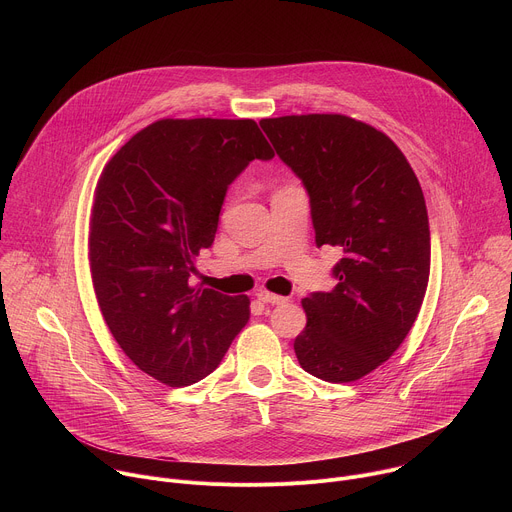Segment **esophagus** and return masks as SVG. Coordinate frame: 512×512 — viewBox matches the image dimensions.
Returning a JSON list of instances; mask_svg holds the SVG:
<instances>
[{"mask_svg": "<svg viewBox=\"0 0 512 512\" xmlns=\"http://www.w3.org/2000/svg\"><path fill=\"white\" fill-rule=\"evenodd\" d=\"M255 296H257V300H259V302H263V304H271V306H275V304H285V302H287V298L277 296V294H271V291H267V289H259Z\"/></svg>", "mask_w": 512, "mask_h": 512, "instance_id": "esophagus-1", "label": "esophagus"}]
</instances>
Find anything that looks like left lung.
Returning a JSON list of instances; mask_svg holds the SVG:
<instances>
[{
	"label": "left lung",
	"mask_w": 512,
	"mask_h": 512,
	"mask_svg": "<svg viewBox=\"0 0 512 512\" xmlns=\"http://www.w3.org/2000/svg\"><path fill=\"white\" fill-rule=\"evenodd\" d=\"M277 156L302 178L316 245L344 251L336 287L302 300V369L328 383L373 373L401 346L429 281V221L419 180L395 141L338 113L261 119Z\"/></svg>",
	"instance_id": "left-lung-1"
}]
</instances>
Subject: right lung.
Wrapping results in <instances>:
<instances>
[{
	"mask_svg": "<svg viewBox=\"0 0 512 512\" xmlns=\"http://www.w3.org/2000/svg\"><path fill=\"white\" fill-rule=\"evenodd\" d=\"M271 158L253 119H160L101 172L89 227L95 296L121 350L164 385L210 375L249 322L247 296L190 285V273L229 184Z\"/></svg>",
	"mask_w": 512,
	"mask_h": 512,
	"instance_id": "add662e5",
	"label": "right lung"
}]
</instances>
